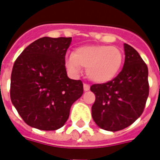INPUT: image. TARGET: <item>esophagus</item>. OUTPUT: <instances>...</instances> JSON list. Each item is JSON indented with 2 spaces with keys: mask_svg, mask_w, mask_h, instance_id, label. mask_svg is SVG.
<instances>
[{
  "mask_svg": "<svg viewBox=\"0 0 160 160\" xmlns=\"http://www.w3.org/2000/svg\"><path fill=\"white\" fill-rule=\"evenodd\" d=\"M89 88H90V87H89V85H88V83H84V84H83V89H84L85 91L89 90Z\"/></svg>",
  "mask_w": 160,
  "mask_h": 160,
  "instance_id": "obj_1",
  "label": "esophagus"
}]
</instances>
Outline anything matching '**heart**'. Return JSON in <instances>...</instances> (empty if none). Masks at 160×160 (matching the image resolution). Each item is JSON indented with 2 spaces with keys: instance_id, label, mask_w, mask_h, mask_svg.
<instances>
[{
  "instance_id": "b5f03b06",
  "label": "heart",
  "mask_w": 160,
  "mask_h": 160,
  "mask_svg": "<svg viewBox=\"0 0 160 160\" xmlns=\"http://www.w3.org/2000/svg\"><path fill=\"white\" fill-rule=\"evenodd\" d=\"M122 51L114 46L93 45L78 48L66 59V66L72 72L79 73L81 67L86 69L91 81L103 83L118 75L122 66Z\"/></svg>"
}]
</instances>
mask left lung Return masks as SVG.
<instances>
[{"label": "left lung", "instance_id": "obj_1", "mask_svg": "<svg viewBox=\"0 0 160 160\" xmlns=\"http://www.w3.org/2000/svg\"><path fill=\"white\" fill-rule=\"evenodd\" d=\"M122 71L112 80L90 87L95 94L92 118L101 129L121 130L141 116L149 94L148 69L135 48L124 43Z\"/></svg>", "mask_w": 160, "mask_h": 160}]
</instances>
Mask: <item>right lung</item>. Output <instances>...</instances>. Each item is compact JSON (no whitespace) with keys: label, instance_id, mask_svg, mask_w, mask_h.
Returning <instances> with one entry per match:
<instances>
[{"label":"right lung","instance_id":"right-lung-1","mask_svg":"<svg viewBox=\"0 0 160 160\" xmlns=\"http://www.w3.org/2000/svg\"><path fill=\"white\" fill-rule=\"evenodd\" d=\"M72 37H42L30 44L15 60L10 97L28 125L55 130L65 124L72 105L81 97V80L67 77L66 53Z\"/></svg>","mask_w":160,"mask_h":160}]
</instances>
